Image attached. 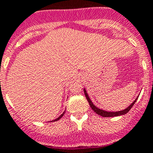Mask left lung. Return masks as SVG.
Here are the masks:
<instances>
[{"mask_svg":"<svg viewBox=\"0 0 153 153\" xmlns=\"http://www.w3.org/2000/svg\"><path fill=\"white\" fill-rule=\"evenodd\" d=\"M84 90V93H85V96H86V100H87V101H88L89 104H90V107L92 108V109H93V111L95 112L96 113H97L98 115H100V116H101V117H118V116H121V115H124L126 114V113H127L130 110L131 108L132 107V106L134 105L135 102H136V100H137V98L133 102H132V103H131L130 105H129L128 107L126 108V109H123V110H120V111H117V112H107V111H105V110H103V109H99V108H97V106L94 105V104L92 102V101L90 100V97H89L88 94H87V93H86V90Z\"/></svg>","mask_w":153,"mask_h":153,"instance_id":"1","label":"left lung"}]
</instances>
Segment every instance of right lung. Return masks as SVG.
<instances>
[{
	"instance_id": "add662e5",
	"label": "right lung",
	"mask_w": 153,
	"mask_h": 153,
	"mask_svg": "<svg viewBox=\"0 0 153 153\" xmlns=\"http://www.w3.org/2000/svg\"><path fill=\"white\" fill-rule=\"evenodd\" d=\"M64 113H65V111H64V112H63V113H62V114H61V115H60V117H58V118H56V120H53V122H55V121H57V120H60V119H61V117H63V115H64Z\"/></svg>"
}]
</instances>
